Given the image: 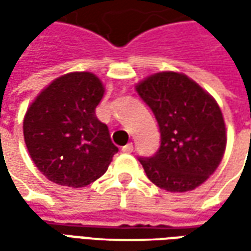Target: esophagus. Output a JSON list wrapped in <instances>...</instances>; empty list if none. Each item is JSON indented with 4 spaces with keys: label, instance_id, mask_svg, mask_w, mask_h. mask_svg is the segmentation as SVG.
<instances>
[{
    "label": "esophagus",
    "instance_id": "34e87169",
    "mask_svg": "<svg viewBox=\"0 0 251 251\" xmlns=\"http://www.w3.org/2000/svg\"><path fill=\"white\" fill-rule=\"evenodd\" d=\"M123 152H126V153H131L132 151H134V145H132V142H128L127 145H124L123 148H121Z\"/></svg>",
    "mask_w": 251,
    "mask_h": 251
}]
</instances>
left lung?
<instances>
[{
    "label": "left lung",
    "mask_w": 251,
    "mask_h": 251,
    "mask_svg": "<svg viewBox=\"0 0 251 251\" xmlns=\"http://www.w3.org/2000/svg\"><path fill=\"white\" fill-rule=\"evenodd\" d=\"M135 89L153 111L160 147L140 158L151 181L170 193L202 184L219 166L226 128L217 100L184 74L165 71L141 81Z\"/></svg>",
    "instance_id": "obj_1"
}]
</instances>
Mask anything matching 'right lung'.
<instances>
[{
  "label": "right lung",
  "instance_id": "1",
  "mask_svg": "<svg viewBox=\"0 0 251 251\" xmlns=\"http://www.w3.org/2000/svg\"><path fill=\"white\" fill-rule=\"evenodd\" d=\"M104 95L92 73H70L37 95L24 119V137L36 168L50 181L83 187L107 170L119 148L98 120Z\"/></svg>",
  "mask_w": 251,
  "mask_h": 251
}]
</instances>
